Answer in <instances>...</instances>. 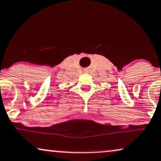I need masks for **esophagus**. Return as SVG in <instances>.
I'll list each match as a JSON object with an SVG mask.
<instances>
[{"mask_svg":"<svg viewBox=\"0 0 161 161\" xmlns=\"http://www.w3.org/2000/svg\"><path fill=\"white\" fill-rule=\"evenodd\" d=\"M88 70H89V69H85V71H86V72H87Z\"/></svg>","mask_w":161,"mask_h":161,"instance_id":"1","label":"esophagus"}]
</instances>
